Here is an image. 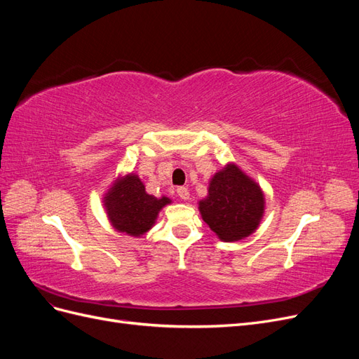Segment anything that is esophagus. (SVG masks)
<instances>
[{"label": "esophagus", "mask_w": 359, "mask_h": 359, "mask_svg": "<svg viewBox=\"0 0 359 359\" xmlns=\"http://www.w3.org/2000/svg\"><path fill=\"white\" fill-rule=\"evenodd\" d=\"M177 193L178 196L182 199V201H187L190 198V191L186 189V187H178L177 189Z\"/></svg>", "instance_id": "1"}]
</instances>
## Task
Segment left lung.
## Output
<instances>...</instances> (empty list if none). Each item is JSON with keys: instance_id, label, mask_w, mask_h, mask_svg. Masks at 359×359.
I'll return each instance as SVG.
<instances>
[{"instance_id": "8db88e82", "label": "left lung", "mask_w": 359, "mask_h": 359, "mask_svg": "<svg viewBox=\"0 0 359 359\" xmlns=\"http://www.w3.org/2000/svg\"><path fill=\"white\" fill-rule=\"evenodd\" d=\"M203 222L224 243L252 235L265 212V196L259 184L233 163L210 181L208 196L199 202Z\"/></svg>"}]
</instances>
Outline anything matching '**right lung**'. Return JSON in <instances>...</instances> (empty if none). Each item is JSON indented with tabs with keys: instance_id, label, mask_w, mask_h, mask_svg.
Returning a JSON list of instances; mask_svg holds the SVG:
<instances>
[{
	"instance_id": "add662e5",
	"label": "right lung",
	"mask_w": 359,
	"mask_h": 359,
	"mask_svg": "<svg viewBox=\"0 0 359 359\" xmlns=\"http://www.w3.org/2000/svg\"><path fill=\"white\" fill-rule=\"evenodd\" d=\"M172 201L148 194L135 173L118 178L103 198L107 219L114 229L130 236H142L154 226L158 212Z\"/></svg>"
}]
</instances>
